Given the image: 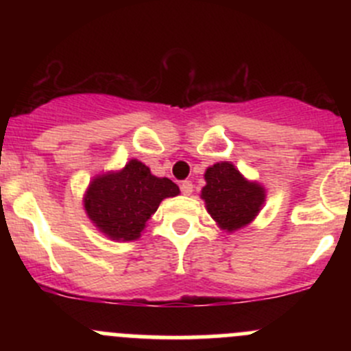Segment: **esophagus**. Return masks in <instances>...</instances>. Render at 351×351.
Segmentation results:
<instances>
[{
    "label": "esophagus",
    "mask_w": 351,
    "mask_h": 351,
    "mask_svg": "<svg viewBox=\"0 0 351 351\" xmlns=\"http://www.w3.org/2000/svg\"><path fill=\"white\" fill-rule=\"evenodd\" d=\"M180 189H182L183 195H192V192H193V183L190 182V180H185V182H182V185H180Z\"/></svg>",
    "instance_id": "esophagus-1"
}]
</instances>
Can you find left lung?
<instances>
[{
  "instance_id": "obj_1",
  "label": "left lung",
  "mask_w": 351,
  "mask_h": 351,
  "mask_svg": "<svg viewBox=\"0 0 351 351\" xmlns=\"http://www.w3.org/2000/svg\"><path fill=\"white\" fill-rule=\"evenodd\" d=\"M202 189L210 217L224 231H238L250 224L265 204V189L246 178L229 161L215 162L205 171Z\"/></svg>"
}]
</instances>
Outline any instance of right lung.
<instances>
[{"instance_id":"obj_1","label":"right lung","mask_w":351,"mask_h":351,"mask_svg":"<svg viewBox=\"0 0 351 351\" xmlns=\"http://www.w3.org/2000/svg\"><path fill=\"white\" fill-rule=\"evenodd\" d=\"M180 189L169 178H158L137 159H130L120 171L95 176L84 193L88 217L113 241L141 238L146 222L168 197Z\"/></svg>"}]
</instances>
